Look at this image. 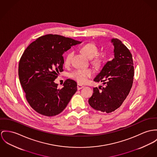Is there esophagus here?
<instances>
[{"mask_svg":"<svg viewBox=\"0 0 157 157\" xmlns=\"http://www.w3.org/2000/svg\"><path fill=\"white\" fill-rule=\"evenodd\" d=\"M84 86L83 85H81L78 84V85H77V88H78V90L82 89V88H84Z\"/></svg>","mask_w":157,"mask_h":157,"instance_id":"obj_1","label":"esophagus"}]
</instances>
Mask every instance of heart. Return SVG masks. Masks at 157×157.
<instances>
[{
  "mask_svg": "<svg viewBox=\"0 0 157 157\" xmlns=\"http://www.w3.org/2000/svg\"><path fill=\"white\" fill-rule=\"evenodd\" d=\"M81 51L88 59L94 58L98 52L96 46L92 43H88L85 44L81 48ZM72 51H69L66 56L64 59V64L69 65L71 63L73 56ZM102 63V59L100 57H96L93 60V63L96 66H100ZM93 75V72L90 69H77L71 73V77L76 80L79 84H84L88 79Z\"/></svg>",
  "mask_w": 157,
  "mask_h": 157,
  "instance_id": "obj_1",
  "label": "heart"
}]
</instances>
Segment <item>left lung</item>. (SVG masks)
Wrapping results in <instances>:
<instances>
[{
	"mask_svg": "<svg viewBox=\"0 0 157 157\" xmlns=\"http://www.w3.org/2000/svg\"><path fill=\"white\" fill-rule=\"evenodd\" d=\"M114 58L104 65L94 81L105 84L93 88L88 100L90 105L97 110L110 113L120 108L132 88L134 76L132 55L118 39L113 38Z\"/></svg>",
	"mask_w": 157,
	"mask_h": 157,
	"instance_id": "left-lung-1",
	"label": "left lung"
}]
</instances>
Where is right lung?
I'll list each match as a JSON object with an SVG mask.
<instances>
[{
    "mask_svg": "<svg viewBox=\"0 0 157 157\" xmlns=\"http://www.w3.org/2000/svg\"><path fill=\"white\" fill-rule=\"evenodd\" d=\"M82 42L58 35L37 38L25 49L18 66L20 84L26 99L37 113L57 115L66 108L77 91V83L67 79L61 89L54 82L63 71V54Z\"/></svg>",
    "mask_w": 157,
    "mask_h": 157,
    "instance_id": "obj_1",
    "label": "right lung"
}]
</instances>
